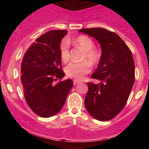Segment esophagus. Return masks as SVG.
<instances>
[{
    "mask_svg": "<svg viewBox=\"0 0 149 149\" xmlns=\"http://www.w3.org/2000/svg\"><path fill=\"white\" fill-rule=\"evenodd\" d=\"M78 83H80V81H78V80H73V85H77L78 84Z\"/></svg>",
    "mask_w": 149,
    "mask_h": 149,
    "instance_id": "esophagus-1",
    "label": "esophagus"
}]
</instances>
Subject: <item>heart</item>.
<instances>
[{
	"instance_id": "heart-1",
	"label": "heart",
	"mask_w": 149,
	"mask_h": 149,
	"mask_svg": "<svg viewBox=\"0 0 149 149\" xmlns=\"http://www.w3.org/2000/svg\"><path fill=\"white\" fill-rule=\"evenodd\" d=\"M73 43L76 47L84 51L81 62L71 63L65 68V73L69 78L80 80L91 71V64L95 66L100 63L102 53L95 47V42L91 38L81 35L74 39ZM69 41L67 39L61 40L59 45L60 57L63 62L66 63L70 59Z\"/></svg>"
}]
</instances>
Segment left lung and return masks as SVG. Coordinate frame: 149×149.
I'll return each instance as SVG.
<instances>
[{"label": "left lung", "mask_w": 149, "mask_h": 149, "mask_svg": "<svg viewBox=\"0 0 149 149\" xmlns=\"http://www.w3.org/2000/svg\"><path fill=\"white\" fill-rule=\"evenodd\" d=\"M80 32L95 38L102 46V58L88 82L85 106L95 119L107 121L123 110L134 83V62L130 49L114 32L103 28L83 29Z\"/></svg>", "instance_id": "1"}]
</instances>
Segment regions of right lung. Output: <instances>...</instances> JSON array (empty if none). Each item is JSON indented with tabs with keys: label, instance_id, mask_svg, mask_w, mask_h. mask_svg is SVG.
<instances>
[{
	"label": "right lung",
	"instance_id": "obj_1",
	"mask_svg": "<svg viewBox=\"0 0 149 149\" xmlns=\"http://www.w3.org/2000/svg\"><path fill=\"white\" fill-rule=\"evenodd\" d=\"M66 30L46 32L36 40L25 52L21 64V83L25 100L30 109L42 118L57 114L66 102L73 83L60 80L62 71L59 45Z\"/></svg>",
	"mask_w": 149,
	"mask_h": 149
}]
</instances>
